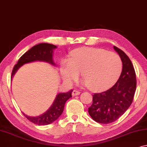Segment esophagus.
Returning <instances> with one entry per match:
<instances>
[{
  "mask_svg": "<svg viewBox=\"0 0 147 147\" xmlns=\"http://www.w3.org/2000/svg\"><path fill=\"white\" fill-rule=\"evenodd\" d=\"M80 94V92L78 90H74L73 91V92H72V95L73 96H77V95H79Z\"/></svg>",
  "mask_w": 147,
  "mask_h": 147,
  "instance_id": "obj_1",
  "label": "esophagus"
}]
</instances>
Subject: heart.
Returning a JSON list of instances; mask_svg holds the SVG:
<instances>
[{
	"instance_id": "1",
	"label": "heart",
	"mask_w": 147,
	"mask_h": 147,
	"mask_svg": "<svg viewBox=\"0 0 147 147\" xmlns=\"http://www.w3.org/2000/svg\"><path fill=\"white\" fill-rule=\"evenodd\" d=\"M121 69V60L117 54L98 48L74 50L70 60H63L61 65V75L66 82L75 81L81 73L83 84L94 92L105 90L112 86Z\"/></svg>"
}]
</instances>
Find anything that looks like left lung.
I'll list each match as a JSON object with an SVG mask.
<instances>
[{"label": "left lung", "mask_w": 147, "mask_h": 147, "mask_svg": "<svg viewBox=\"0 0 147 147\" xmlns=\"http://www.w3.org/2000/svg\"><path fill=\"white\" fill-rule=\"evenodd\" d=\"M123 63L119 79L108 90L93 95L88 113L95 121L102 124L114 122L125 112L133 102L136 90V74L129 57L119 48L113 47Z\"/></svg>", "instance_id": "1"}]
</instances>
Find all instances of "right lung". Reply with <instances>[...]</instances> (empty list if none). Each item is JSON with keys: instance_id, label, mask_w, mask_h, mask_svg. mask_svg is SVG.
I'll return each instance as SVG.
<instances>
[{"instance_id": "1", "label": "right lung", "mask_w": 147, "mask_h": 147, "mask_svg": "<svg viewBox=\"0 0 147 147\" xmlns=\"http://www.w3.org/2000/svg\"><path fill=\"white\" fill-rule=\"evenodd\" d=\"M56 48L55 45L46 43H39L34 46L30 50L26 51L20 58L17 64L14 65L11 75V79L16 73L18 69L26 63L39 61H44L53 65H55L53 60V49ZM72 92L73 90H71L67 92L58 94L51 108L42 115L37 117H30L25 115L24 113L23 114L29 121L34 123V124L39 125H46L51 124V123L57 119V118L62 114L65 103L70 98L72 97Z\"/></svg>"}]
</instances>
